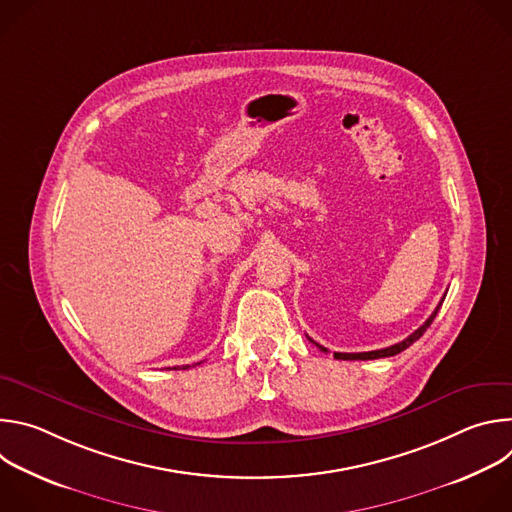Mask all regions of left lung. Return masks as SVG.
Listing matches in <instances>:
<instances>
[{
  "instance_id": "1",
  "label": "left lung",
  "mask_w": 512,
  "mask_h": 512,
  "mask_svg": "<svg viewBox=\"0 0 512 512\" xmlns=\"http://www.w3.org/2000/svg\"><path fill=\"white\" fill-rule=\"evenodd\" d=\"M444 300H446V296L442 298V302L437 304V308L433 310V314L413 332V334H409L405 340H401V342H397V344H393V346H387V348H381V350H371V352H334V358H338V360H375V358H385V356H395V354H399V352H403L405 348H409L415 340H419L421 336H423V332L431 326V322H433V318L437 316V310L442 308V304H444ZM312 340V338H310ZM314 342V340H312ZM316 344V342H314ZM320 350H324V352H328L324 346H320V344H316Z\"/></svg>"
}]
</instances>
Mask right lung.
I'll list each match as a JSON object with an SVG mask.
<instances>
[{"label": "right lung", "instance_id": "add662e5", "mask_svg": "<svg viewBox=\"0 0 512 512\" xmlns=\"http://www.w3.org/2000/svg\"><path fill=\"white\" fill-rule=\"evenodd\" d=\"M174 369H176V367H174ZM184 369H188V367H184Z\"/></svg>", "mask_w": 512, "mask_h": 512}]
</instances>
